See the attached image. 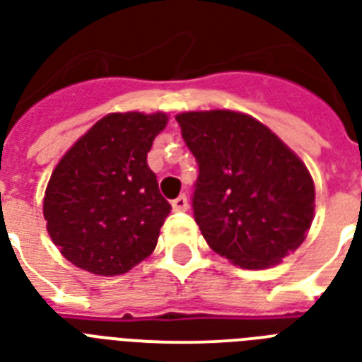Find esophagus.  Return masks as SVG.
<instances>
[{"label": "esophagus", "instance_id": "34e87169", "mask_svg": "<svg viewBox=\"0 0 362 362\" xmlns=\"http://www.w3.org/2000/svg\"><path fill=\"white\" fill-rule=\"evenodd\" d=\"M173 209H175L176 212L187 210V197H186V195H180V197H176L175 201H173Z\"/></svg>", "mask_w": 362, "mask_h": 362}]
</instances>
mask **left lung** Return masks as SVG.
Here are the masks:
<instances>
[{
  "label": "left lung",
  "mask_w": 362,
  "mask_h": 362,
  "mask_svg": "<svg viewBox=\"0 0 362 362\" xmlns=\"http://www.w3.org/2000/svg\"><path fill=\"white\" fill-rule=\"evenodd\" d=\"M176 122L199 165L193 216L206 244L240 269L281 263L314 220L306 165L267 125L242 112H182Z\"/></svg>",
  "instance_id": "1"
}]
</instances>
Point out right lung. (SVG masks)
<instances>
[{
	"instance_id": "1",
	"label": "right lung",
	"mask_w": 362,
	"mask_h": 362,
	"mask_svg": "<svg viewBox=\"0 0 362 362\" xmlns=\"http://www.w3.org/2000/svg\"><path fill=\"white\" fill-rule=\"evenodd\" d=\"M165 112H112L93 124L59 159L42 214L67 261L98 276H118L158 244L170 204L146 163Z\"/></svg>"
}]
</instances>
